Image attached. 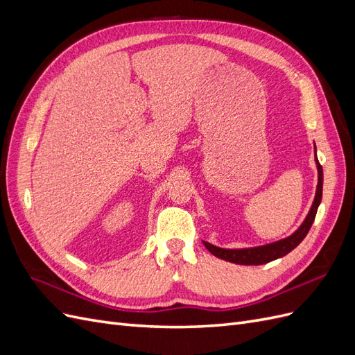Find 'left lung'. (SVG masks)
<instances>
[{
    "label": "left lung",
    "instance_id": "1",
    "mask_svg": "<svg viewBox=\"0 0 355 355\" xmlns=\"http://www.w3.org/2000/svg\"><path fill=\"white\" fill-rule=\"evenodd\" d=\"M315 163H317V170H318V185H317V191H315V198L313 206H311V210L308 213V216L305 218L304 223L300 225L299 230L296 232H293L290 237L275 241L271 244L266 245H259V247H252V249H220V247L213 245L207 241H202L206 249L214 254L219 259L228 261L232 263H239V265H262V263H268L271 261L278 259V257L286 256L288 252H292L295 247L299 245V243L302 241L306 234L313 225L315 214L318 210V206L321 202V197H323V167L320 166L317 155H315Z\"/></svg>",
    "mask_w": 355,
    "mask_h": 355
}]
</instances>
